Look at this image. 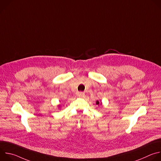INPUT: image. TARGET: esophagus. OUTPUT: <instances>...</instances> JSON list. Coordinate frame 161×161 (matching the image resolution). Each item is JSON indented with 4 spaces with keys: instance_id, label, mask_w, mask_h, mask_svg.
I'll use <instances>...</instances> for the list:
<instances>
[{
    "instance_id": "1",
    "label": "esophagus",
    "mask_w": 161,
    "mask_h": 161,
    "mask_svg": "<svg viewBox=\"0 0 161 161\" xmlns=\"http://www.w3.org/2000/svg\"><path fill=\"white\" fill-rule=\"evenodd\" d=\"M84 96H85V94L83 92H78L77 93V96L79 97H84Z\"/></svg>"
}]
</instances>
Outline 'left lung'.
Masks as SVG:
<instances>
[{
	"label": "left lung",
	"instance_id": "obj_1",
	"mask_svg": "<svg viewBox=\"0 0 161 161\" xmlns=\"http://www.w3.org/2000/svg\"><path fill=\"white\" fill-rule=\"evenodd\" d=\"M96 104H97V105H99V104H100V103H99V101H96Z\"/></svg>",
	"mask_w": 161,
	"mask_h": 161
}]
</instances>
